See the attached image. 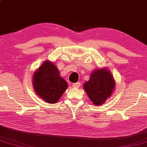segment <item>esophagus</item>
Instances as JSON below:
<instances>
[{"label": "esophagus", "instance_id": "34e87169", "mask_svg": "<svg viewBox=\"0 0 147 147\" xmlns=\"http://www.w3.org/2000/svg\"><path fill=\"white\" fill-rule=\"evenodd\" d=\"M80 86V82L73 83V86L74 88H78Z\"/></svg>", "mask_w": 147, "mask_h": 147}]
</instances>
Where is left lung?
Wrapping results in <instances>:
<instances>
[{
    "label": "left lung",
    "instance_id": "left-lung-1",
    "mask_svg": "<svg viewBox=\"0 0 147 147\" xmlns=\"http://www.w3.org/2000/svg\"><path fill=\"white\" fill-rule=\"evenodd\" d=\"M115 86V80L110 71L102 68L92 73L89 80L84 83L83 88L93 104L100 106L110 97Z\"/></svg>",
    "mask_w": 147,
    "mask_h": 147
}]
</instances>
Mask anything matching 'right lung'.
Segmentation results:
<instances>
[{
  "label": "right lung",
  "mask_w": 147,
  "mask_h": 147,
  "mask_svg": "<svg viewBox=\"0 0 147 147\" xmlns=\"http://www.w3.org/2000/svg\"><path fill=\"white\" fill-rule=\"evenodd\" d=\"M33 86L36 93L49 104H55L66 90L67 82L60 76L57 67L45 61L33 76Z\"/></svg>",
  "instance_id": "add662e5"
}]
</instances>
